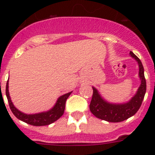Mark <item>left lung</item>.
I'll use <instances>...</instances> for the list:
<instances>
[{
  "instance_id": "8db88e82",
  "label": "left lung",
  "mask_w": 155,
  "mask_h": 155,
  "mask_svg": "<svg viewBox=\"0 0 155 155\" xmlns=\"http://www.w3.org/2000/svg\"><path fill=\"white\" fill-rule=\"evenodd\" d=\"M131 57H134L139 64V76L141 80V84L138 88L135 96L129 102L121 105L110 104L104 101L94 87L93 88V94L89 108L94 116L112 123H119L134 116L140 109L143 102L146 92V80L143 73V67L139 58L133 52H130Z\"/></svg>"
}]
</instances>
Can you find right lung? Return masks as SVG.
Instances as JSON below:
<instances>
[{"label":"right lung","instance_id":"1","mask_svg":"<svg viewBox=\"0 0 155 155\" xmlns=\"http://www.w3.org/2000/svg\"><path fill=\"white\" fill-rule=\"evenodd\" d=\"M71 94V92H69L60 97L57 100L55 106L52 109H50V111H48V112L38 113V114L27 115L18 111L14 106L12 101H11L10 96H9V92H8V80L6 84V95L7 98H8L9 106H10V109L12 113H13V114L18 120H21V121L25 122V123H26L28 124H30V125L36 126V127L51 124H53V122H55L56 120H58L60 117H61L64 113L66 101H67V99H68V98L70 96Z\"/></svg>","mask_w":155,"mask_h":155}]
</instances>
